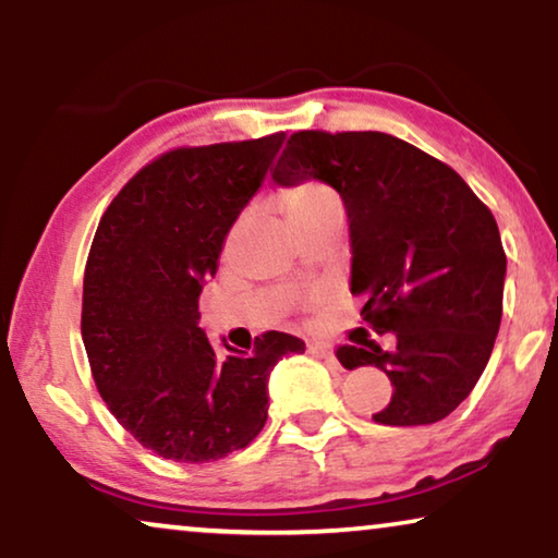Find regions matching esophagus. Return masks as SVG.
Masks as SVG:
<instances>
[{"mask_svg":"<svg viewBox=\"0 0 558 558\" xmlns=\"http://www.w3.org/2000/svg\"><path fill=\"white\" fill-rule=\"evenodd\" d=\"M310 353L315 357H323V361H330V363H338L335 361V350L330 345H325V342H310Z\"/></svg>","mask_w":558,"mask_h":558,"instance_id":"34e87169","label":"esophagus"}]
</instances>
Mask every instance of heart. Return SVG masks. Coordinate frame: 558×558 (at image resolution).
<instances>
[{"instance_id": "heart-1", "label": "heart", "mask_w": 558, "mask_h": 558, "mask_svg": "<svg viewBox=\"0 0 558 558\" xmlns=\"http://www.w3.org/2000/svg\"><path fill=\"white\" fill-rule=\"evenodd\" d=\"M284 208L289 223H310V220H317L323 216H330V213H340V197L332 193L327 185H319V182H304V185H296L284 195Z\"/></svg>"}]
</instances>
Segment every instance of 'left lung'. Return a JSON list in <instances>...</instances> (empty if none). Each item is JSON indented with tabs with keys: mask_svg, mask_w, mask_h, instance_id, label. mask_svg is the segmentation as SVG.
Segmentation results:
<instances>
[{
	"mask_svg": "<svg viewBox=\"0 0 558 558\" xmlns=\"http://www.w3.org/2000/svg\"><path fill=\"white\" fill-rule=\"evenodd\" d=\"M271 180L335 187L350 223V292L396 348L342 345L348 371L391 378L386 426L434 424L468 399L490 361L502 317L506 251L493 213L468 182L414 144L384 132H296Z\"/></svg>",
	"mask_w": 558,
	"mask_h": 558,
	"instance_id": "obj_1",
	"label": "left lung"
}]
</instances>
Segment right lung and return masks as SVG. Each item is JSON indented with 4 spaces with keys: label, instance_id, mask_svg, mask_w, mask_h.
<instances>
[{
    "label": "right lung",
    "instance_id": "add662e5",
    "mask_svg": "<svg viewBox=\"0 0 558 558\" xmlns=\"http://www.w3.org/2000/svg\"><path fill=\"white\" fill-rule=\"evenodd\" d=\"M284 132L182 147L144 167L106 208L83 274L81 335L106 407L142 447L203 464L248 447L269 411V373L304 342L256 338L218 355L201 330L203 284L269 172Z\"/></svg>",
    "mask_w": 558,
    "mask_h": 558
}]
</instances>
